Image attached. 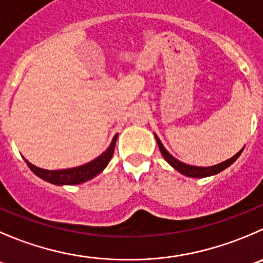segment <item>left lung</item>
Returning <instances> with one entry per match:
<instances>
[{"label":"left lung","instance_id":"1","mask_svg":"<svg viewBox=\"0 0 263 263\" xmlns=\"http://www.w3.org/2000/svg\"><path fill=\"white\" fill-rule=\"evenodd\" d=\"M155 138H156L157 146H159L160 152H161L162 157L166 160L167 164L171 165L172 167H174V169H176L177 172H179L181 174H183V176H186V177H191V178H205V177L216 176V174L221 173L222 171H224L226 167H229L230 165H232L235 161H236L237 157L241 155L242 149H244V147H242V148L240 149L236 155H234L231 159L226 160V161L219 162V164H217V165H213V166H195V165L184 164V162L179 161V160H177L176 157L172 156V155L166 151V148H165L164 144L161 143V141H160L159 137H157L156 134H155Z\"/></svg>","mask_w":263,"mask_h":263}]
</instances>
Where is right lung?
Masks as SVG:
<instances>
[{
	"instance_id": "obj_1",
	"label": "right lung",
	"mask_w": 263,
	"mask_h": 263,
	"mask_svg": "<svg viewBox=\"0 0 263 263\" xmlns=\"http://www.w3.org/2000/svg\"><path fill=\"white\" fill-rule=\"evenodd\" d=\"M117 137H119V134H116V136L112 138L111 144H109L108 148H107L103 154H101L98 157L91 160V161L86 162V164L84 165H80V166H76V167L61 169V171H46V169H42V167H39L36 166V165L31 164L27 159L24 160H26L29 169H31L37 177L44 179V181L50 182V183L52 184H57V186H64V184H80V183H84V182L90 181V179L97 177L99 173H102V172L106 169L109 160L112 159V155H114Z\"/></svg>"
}]
</instances>
